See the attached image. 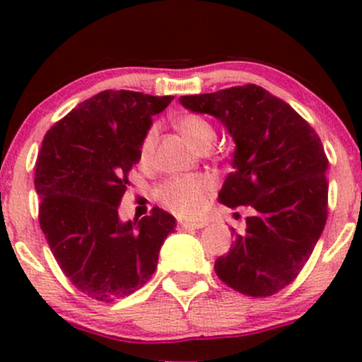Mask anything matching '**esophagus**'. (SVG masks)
<instances>
[{
  "mask_svg": "<svg viewBox=\"0 0 362 362\" xmlns=\"http://www.w3.org/2000/svg\"><path fill=\"white\" fill-rule=\"evenodd\" d=\"M180 226L184 230H201L206 226L204 221H180Z\"/></svg>",
  "mask_w": 362,
  "mask_h": 362,
  "instance_id": "1",
  "label": "esophagus"
}]
</instances>
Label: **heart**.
<instances>
[{
    "mask_svg": "<svg viewBox=\"0 0 362 362\" xmlns=\"http://www.w3.org/2000/svg\"><path fill=\"white\" fill-rule=\"evenodd\" d=\"M175 127L195 149H209L213 144L216 129L209 120L195 114L180 115L175 120ZM156 127H151L144 134L141 143V160H146L151 155L153 143H155ZM211 189V180L204 177H177L170 178L158 187L156 197L170 211L184 218H194L201 214L206 204V195Z\"/></svg>",
    "mask_w": 362,
    "mask_h": 362,
    "instance_id": "heart-1",
    "label": "heart"
}]
</instances>
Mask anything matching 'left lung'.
I'll list each match as a JSON object with an SVG mask.
<instances>
[{"mask_svg":"<svg viewBox=\"0 0 362 362\" xmlns=\"http://www.w3.org/2000/svg\"><path fill=\"white\" fill-rule=\"evenodd\" d=\"M190 112L221 120L235 141L231 167L219 190L228 207L252 206L243 235L214 271L247 296H272L296 279L327 223L328 184L322 141L289 103L257 85L187 95Z\"/></svg>","mask_w":362,"mask_h":362,"instance_id":"8db88e82","label":"left lung"}]
</instances>
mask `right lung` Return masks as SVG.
<instances>
[{"mask_svg": "<svg viewBox=\"0 0 362 362\" xmlns=\"http://www.w3.org/2000/svg\"><path fill=\"white\" fill-rule=\"evenodd\" d=\"M172 100L100 91L54 124L42 141L35 165L40 228L61 271L97 301L143 288L165 238L175 231V218L160 207L139 221L124 223L117 213L153 115Z\"/></svg>", "mask_w": 362, "mask_h": 362, "instance_id": "obj_1", "label": "right lung"}]
</instances>
